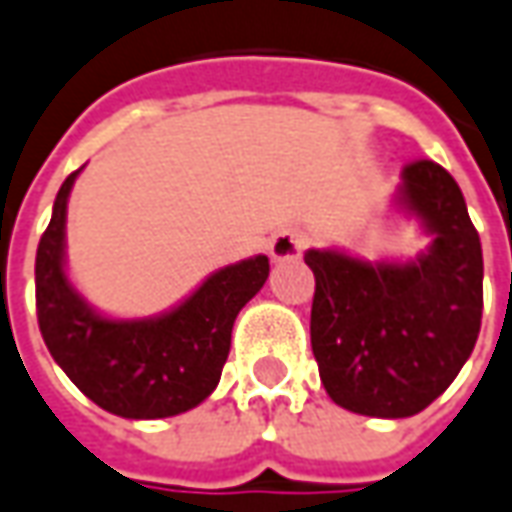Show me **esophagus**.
Wrapping results in <instances>:
<instances>
[{
  "label": "esophagus",
  "mask_w": 512,
  "mask_h": 512,
  "mask_svg": "<svg viewBox=\"0 0 512 512\" xmlns=\"http://www.w3.org/2000/svg\"><path fill=\"white\" fill-rule=\"evenodd\" d=\"M305 235H302L300 229H280V232H274L269 241V255L274 260H291V257H297L305 249Z\"/></svg>",
  "instance_id": "1"
}]
</instances>
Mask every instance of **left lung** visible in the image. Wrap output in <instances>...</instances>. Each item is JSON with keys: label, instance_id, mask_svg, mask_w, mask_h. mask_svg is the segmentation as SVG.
<instances>
[{"label": "left lung", "instance_id": "obj_1", "mask_svg": "<svg viewBox=\"0 0 512 512\" xmlns=\"http://www.w3.org/2000/svg\"><path fill=\"white\" fill-rule=\"evenodd\" d=\"M403 207L434 235L415 263L308 249L311 347L333 403L356 415L423 412L457 378L482 325V243L460 184L431 159L403 168Z\"/></svg>", "mask_w": 512, "mask_h": 512}]
</instances>
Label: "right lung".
I'll list each match as a JSON object with an SVG mask.
<instances>
[{
  "instance_id": "obj_1",
  "label": "right lung",
  "mask_w": 512,
  "mask_h": 512,
  "mask_svg": "<svg viewBox=\"0 0 512 512\" xmlns=\"http://www.w3.org/2000/svg\"><path fill=\"white\" fill-rule=\"evenodd\" d=\"M69 173L36 252V314L50 356L89 401L131 420L182 415L210 395L227 364L235 316L269 277L257 255L215 271L193 297L154 319L95 314L64 274Z\"/></svg>"
}]
</instances>
